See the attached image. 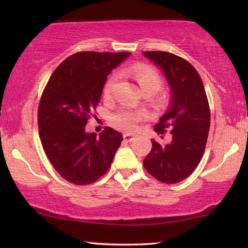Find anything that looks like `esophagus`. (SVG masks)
Returning <instances> with one entry per match:
<instances>
[{
  "instance_id": "esophagus-1",
  "label": "esophagus",
  "mask_w": 248,
  "mask_h": 248,
  "mask_svg": "<svg viewBox=\"0 0 248 248\" xmlns=\"http://www.w3.org/2000/svg\"><path fill=\"white\" fill-rule=\"evenodd\" d=\"M123 138H124V140H126V141L133 140V135H131V134H124Z\"/></svg>"
}]
</instances>
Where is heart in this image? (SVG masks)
<instances>
[{"label": "heart", "instance_id": "heart-1", "mask_svg": "<svg viewBox=\"0 0 248 248\" xmlns=\"http://www.w3.org/2000/svg\"><path fill=\"white\" fill-rule=\"evenodd\" d=\"M127 74L137 81L139 87L144 93H155L160 89L162 80L157 71L152 67L139 65L133 69L128 70ZM116 81V77H111L107 81L104 88L105 96H109L113 90V87ZM147 114L143 110H132V109H121L111 118V123L116 128L122 131L134 132L138 128V124L145 120Z\"/></svg>", "mask_w": 248, "mask_h": 248}]
</instances>
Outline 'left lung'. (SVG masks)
<instances>
[{"instance_id": "obj_1", "label": "left lung", "mask_w": 248, "mask_h": 248, "mask_svg": "<svg viewBox=\"0 0 248 248\" xmlns=\"http://www.w3.org/2000/svg\"><path fill=\"white\" fill-rule=\"evenodd\" d=\"M143 55L161 70L170 89L168 109L155 131L164 134L168 128L172 137L165 145L151 139L152 149L143 166L159 182L176 184L187 178L202 159L210 128L208 98L201 77L187 61L167 52Z\"/></svg>"}]
</instances>
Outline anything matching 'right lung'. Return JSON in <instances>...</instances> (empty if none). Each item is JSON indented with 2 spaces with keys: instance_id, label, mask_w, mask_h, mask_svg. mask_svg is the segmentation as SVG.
Segmentation results:
<instances>
[{
  "instance_id": "obj_1",
  "label": "right lung",
  "mask_w": 248,
  "mask_h": 248,
  "mask_svg": "<svg viewBox=\"0 0 248 248\" xmlns=\"http://www.w3.org/2000/svg\"><path fill=\"white\" fill-rule=\"evenodd\" d=\"M131 53L80 52L57 66L44 90L38 126L44 151L67 182L87 185L109 169L123 137L106 127L98 135L86 131L99 103L108 74Z\"/></svg>"
}]
</instances>
